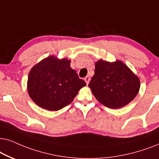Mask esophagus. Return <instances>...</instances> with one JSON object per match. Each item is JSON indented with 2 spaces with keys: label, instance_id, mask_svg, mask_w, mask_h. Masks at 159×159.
Listing matches in <instances>:
<instances>
[{
  "label": "esophagus",
  "instance_id": "1",
  "mask_svg": "<svg viewBox=\"0 0 159 159\" xmlns=\"http://www.w3.org/2000/svg\"><path fill=\"white\" fill-rule=\"evenodd\" d=\"M84 81H86V84H89V81H90V77H89V76H86V77L84 78Z\"/></svg>",
  "mask_w": 159,
  "mask_h": 159
}]
</instances>
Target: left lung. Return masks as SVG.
I'll use <instances>...</instances> for the list:
<instances>
[{"label": "left lung", "instance_id": "obj_1", "mask_svg": "<svg viewBox=\"0 0 159 159\" xmlns=\"http://www.w3.org/2000/svg\"><path fill=\"white\" fill-rule=\"evenodd\" d=\"M89 87L101 104L118 109L135 98L140 82L137 75L121 61L110 62L99 60L95 63L94 75Z\"/></svg>", "mask_w": 159, "mask_h": 159}]
</instances>
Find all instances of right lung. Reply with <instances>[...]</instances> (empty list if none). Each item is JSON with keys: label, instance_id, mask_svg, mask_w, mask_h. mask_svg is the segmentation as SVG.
<instances>
[{"label": "right lung", "instance_id": "1", "mask_svg": "<svg viewBox=\"0 0 159 159\" xmlns=\"http://www.w3.org/2000/svg\"><path fill=\"white\" fill-rule=\"evenodd\" d=\"M86 85L70 67V60L49 56L32 67L27 79V92L42 108L57 111L73 101Z\"/></svg>", "mask_w": 159, "mask_h": 159}]
</instances>
